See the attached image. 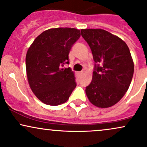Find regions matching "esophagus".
Masks as SVG:
<instances>
[{
  "mask_svg": "<svg viewBox=\"0 0 147 147\" xmlns=\"http://www.w3.org/2000/svg\"><path fill=\"white\" fill-rule=\"evenodd\" d=\"M83 72H79V75H82V74H83Z\"/></svg>",
  "mask_w": 147,
  "mask_h": 147,
  "instance_id": "34e87169",
  "label": "esophagus"
}]
</instances>
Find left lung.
Returning <instances> with one entry per match:
<instances>
[{
  "label": "left lung",
  "mask_w": 147,
  "mask_h": 147,
  "mask_svg": "<svg viewBox=\"0 0 147 147\" xmlns=\"http://www.w3.org/2000/svg\"><path fill=\"white\" fill-rule=\"evenodd\" d=\"M95 61L91 83L86 87L89 101L99 108L115 105L129 89L134 63L129 47L120 38L102 29H82Z\"/></svg>",
  "instance_id": "obj_1"
}]
</instances>
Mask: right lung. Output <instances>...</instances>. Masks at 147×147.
<instances>
[{"label":"right lung","mask_w":147,"mask_h":147,"mask_svg":"<svg viewBox=\"0 0 147 147\" xmlns=\"http://www.w3.org/2000/svg\"><path fill=\"white\" fill-rule=\"evenodd\" d=\"M80 35L75 28H52L38 35L28 49L25 57L28 83L44 104H63L75 88L74 72L62 67L69 64V52Z\"/></svg>","instance_id":"1"}]
</instances>
